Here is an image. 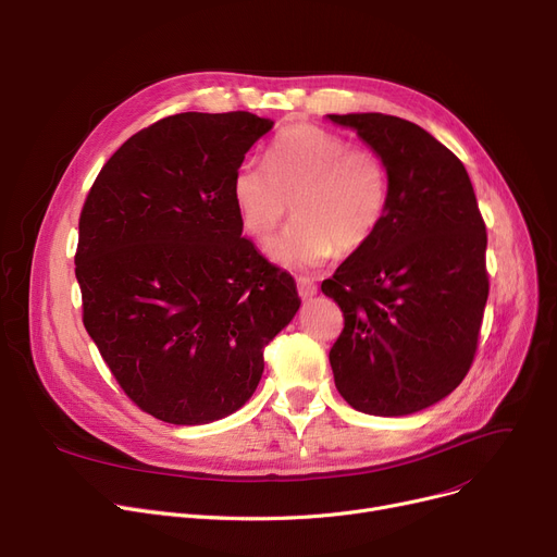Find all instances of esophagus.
Wrapping results in <instances>:
<instances>
[{
    "label": "esophagus",
    "mask_w": 557,
    "mask_h": 557,
    "mask_svg": "<svg viewBox=\"0 0 557 557\" xmlns=\"http://www.w3.org/2000/svg\"><path fill=\"white\" fill-rule=\"evenodd\" d=\"M297 287H299L301 299H312L314 294H317V283L310 281V278H306V276H299V278H297Z\"/></svg>",
    "instance_id": "1"
}]
</instances>
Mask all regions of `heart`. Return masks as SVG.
<instances>
[{"label":"heart","mask_w":557,"mask_h":557,"mask_svg":"<svg viewBox=\"0 0 557 557\" xmlns=\"http://www.w3.org/2000/svg\"><path fill=\"white\" fill-rule=\"evenodd\" d=\"M388 169L369 146H350L319 125H289L268 150V163L245 161L232 180L243 232L268 240L289 213L297 222L268 247L276 265L317 270L339 251L367 247L388 211Z\"/></svg>","instance_id":"heart-1"}]
</instances>
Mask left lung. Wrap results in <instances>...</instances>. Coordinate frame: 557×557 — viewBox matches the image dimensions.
I'll return each instance as SVG.
<instances>
[{
  "label": "left lung",
  "instance_id": "8db88e82",
  "mask_svg": "<svg viewBox=\"0 0 557 557\" xmlns=\"http://www.w3.org/2000/svg\"><path fill=\"white\" fill-rule=\"evenodd\" d=\"M329 119L382 154L391 182L375 238L321 283L344 312L335 386L357 411L416 413L472 367L490 289L485 222L461 159L428 129L377 112Z\"/></svg>",
  "mask_w": 557,
  "mask_h": 557
}]
</instances>
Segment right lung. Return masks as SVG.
I'll return each instance as SVG.
<instances>
[{
    "instance_id": "right-lung-1",
    "label": "right lung",
    "mask_w": 557,
    "mask_h": 557,
    "mask_svg": "<svg viewBox=\"0 0 557 557\" xmlns=\"http://www.w3.org/2000/svg\"><path fill=\"white\" fill-rule=\"evenodd\" d=\"M272 125L249 112L161 119L108 159L81 211L83 323L125 396L163 422L238 411L301 306L294 278L243 238L232 200Z\"/></svg>"
}]
</instances>
